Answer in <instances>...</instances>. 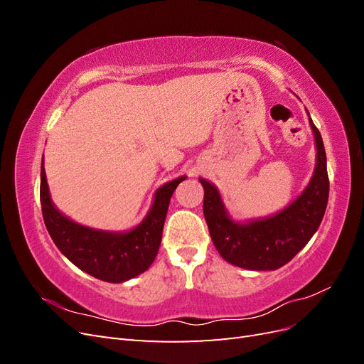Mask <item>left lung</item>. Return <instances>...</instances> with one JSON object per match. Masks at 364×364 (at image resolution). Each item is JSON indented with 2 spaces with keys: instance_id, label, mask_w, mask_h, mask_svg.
Segmentation results:
<instances>
[{
  "instance_id": "1",
  "label": "left lung",
  "mask_w": 364,
  "mask_h": 364,
  "mask_svg": "<svg viewBox=\"0 0 364 364\" xmlns=\"http://www.w3.org/2000/svg\"><path fill=\"white\" fill-rule=\"evenodd\" d=\"M314 132L317 162L304 193L279 214L246 225L232 222L213 183L203 185V214L213 243L228 262L249 270H277L294 258L321 225L329 194L326 155L321 132Z\"/></svg>"
}]
</instances>
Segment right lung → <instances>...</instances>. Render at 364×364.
I'll return each mask as SVG.
<instances>
[{"label":"right lung","instance_id":"right-lung-1","mask_svg":"<svg viewBox=\"0 0 364 364\" xmlns=\"http://www.w3.org/2000/svg\"><path fill=\"white\" fill-rule=\"evenodd\" d=\"M183 179L185 176L162 185L155 194V202L144 222L130 232H105L77 225L58 211L50 199L42 159L41 205L43 223L54 245L74 266L97 279L124 282L146 272L155 261L170 199L176 186Z\"/></svg>","mask_w":364,"mask_h":364}]
</instances>
